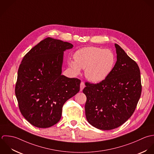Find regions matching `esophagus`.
<instances>
[{
  "label": "esophagus",
  "instance_id": "esophagus-1",
  "mask_svg": "<svg viewBox=\"0 0 154 154\" xmlns=\"http://www.w3.org/2000/svg\"><path fill=\"white\" fill-rule=\"evenodd\" d=\"M84 88H85V84L84 82H81L80 84V91H82Z\"/></svg>",
  "mask_w": 154,
  "mask_h": 154
}]
</instances>
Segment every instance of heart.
Instances as JSON below:
<instances>
[{
    "label": "heart",
    "instance_id": "obj_1",
    "mask_svg": "<svg viewBox=\"0 0 154 154\" xmlns=\"http://www.w3.org/2000/svg\"><path fill=\"white\" fill-rule=\"evenodd\" d=\"M75 60L68 61V65L74 73L78 75L81 68L85 69L88 80L99 83L106 79L112 72L115 63V56L109 49L88 47L75 52Z\"/></svg>",
    "mask_w": 154,
    "mask_h": 154
}]
</instances>
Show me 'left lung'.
Wrapping results in <instances>:
<instances>
[{"mask_svg":"<svg viewBox=\"0 0 154 154\" xmlns=\"http://www.w3.org/2000/svg\"><path fill=\"white\" fill-rule=\"evenodd\" d=\"M116 62L108 77L100 83H85V116L93 127L103 130L116 128L133 115L142 92L137 64L115 44Z\"/></svg>","mask_w":154,"mask_h":154,"instance_id":"1","label":"left lung"}]
</instances>
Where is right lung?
Here are the masks:
<instances>
[{"instance_id":"add662e5","label":"right lung","mask_w":154,"mask_h":154,"mask_svg":"<svg viewBox=\"0 0 154 154\" xmlns=\"http://www.w3.org/2000/svg\"><path fill=\"white\" fill-rule=\"evenodd\" d=\"M73 47L48 37L28 52L20 65L15 96L21 114L35 127L57 124L64 103L79 91V79L61 75L64 52Z\"/></svg>"}]
</instances>
